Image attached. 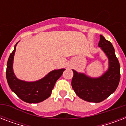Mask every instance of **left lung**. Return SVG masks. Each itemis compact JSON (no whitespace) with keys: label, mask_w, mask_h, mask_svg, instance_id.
I'll use <instances>...</instances> for the list:
<instances>
[{"label":"left lung","mask_w":126,"mask_h":126,"mask_svg":"<svg viewBox=\"0 0 126 126\" xmlns=\"http://www.w3.org/2000/svg\"><path fill=\"white\" fill-rule=\"evenodd\" d=\"M99 46L109 58V70L102 77L92 79L73 71L71 85L75 92L82 99L88 102L100 103L115 92L120 79V67L110 42L100 35Z\"/></svg>","instance_id":"1"}]
</instances>
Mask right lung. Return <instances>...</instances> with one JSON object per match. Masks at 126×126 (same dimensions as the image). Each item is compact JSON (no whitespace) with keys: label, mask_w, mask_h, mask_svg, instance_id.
I'll return each instance as SVG.
<instances>
[{"label":"right lung","mask_w":126,"mask_h":126,"mask_svg":"<svg viewBox=\"0 0 126 126\" xmlns=\"http://www.w3.org/2000/svg\"><path fill=\"white\" fill-rule=\"evenodd\" d=\"M17 44L10 53L7 62L6 79L12 92L23 101L28 103H38L50 96L56 81L63 74L65 69L54 70L40 80L27 82L16 78L13 72L12 64Z\"/></svg>","instance_id":"right-lung-1"}]
</instances>
